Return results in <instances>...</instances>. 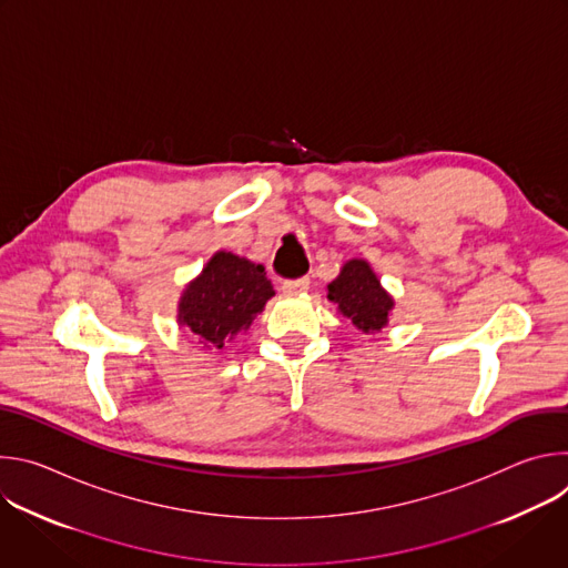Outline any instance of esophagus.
I'll return each instance as SVG.
<instances>
[{
	"instance_id": "obj_1",
	"label": "esophagus",
	"mask_w": 568,
	"mask_h": 568,
	"mask_svg": "<svg viewBox=\"0 0 568 568\" xmlns=\"http://www.w3.org/2000/svg\"><path fill=\"white\" fill-rule=\"evenodd\" d=\"M285 294H303L310 290V278H294V281H285L281 287Z\"/></svg>"
}]
</instances>
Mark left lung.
Here are the masks:
<instances>
[{"instance_id": "1", "label": "left lung", "mask_w": 568, "mask_h": 568, "mask_svg": "<svg viewBox=\"0 0 568 568\" xmlns=\"http://www.w3.org/2000/svg\"><path fill=\"white\" fill-rule=\"evenodd\" d=\"M328 298L364 335L379 333L395 305L377 274L362 258H353L342 267L339 276L328 285Z\"/></svg>"}]
</instances>
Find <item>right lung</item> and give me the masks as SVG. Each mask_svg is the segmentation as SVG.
<instances>
[{
	"label": "right lung",
	"instance_id": "1",
	"mask_svg": "<svg viewBox=\"0 0 568 568\" xmlns=\"http://www.w3.org/2000/svg\"><path fill=\"white\" fill-rule=\"evenodd\" d=\"M272 296L274 287L263 265L231 252H217L182 292L178 321L206 348L222 351L252 326Z\"/></svg>",
	"mask_w": 568,
	"mask_h": 568
}]
</instances>
